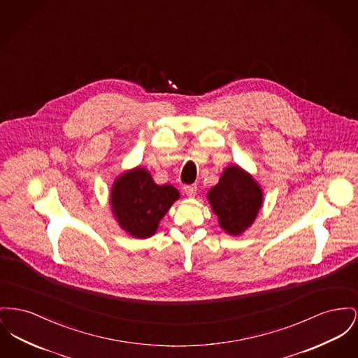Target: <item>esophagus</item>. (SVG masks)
Segmentation results:
<instances>
[{
    "label": "esophagus",
    "instance_id": "1",
    "mask_svg": "<svg viewBox=\"0 0 358 358\" xmlns=\"http://www.w3.org/2000/svg\"><path fill=\"white\" fill-rule=\"evenodd\" d=\"M184 190L189 197H194L197 193V185H187V187H184Z\"/></svg>",
    "mask_w": 358,
    "mask_h": 358
}]
</instances>
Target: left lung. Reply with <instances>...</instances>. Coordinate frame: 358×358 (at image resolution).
<instances>
[{
  "label": "left lung",
  "instance_id": "left-lung-1",
  "mask_svg": "<svg viewBox=\"0 0 358 358\" xmlns=\"http://www.w3.org/2000/svg\"><path fill=\"white\" fill-rule=\"evenodd\" d=\"M207 199L222 230L232 236L252 227L264 204V193L255 178L239 165L223 170L219 182L208 190Z\"/></svg>",
  "mask_w": 358,
  "mask_h": 358
}]
</instances>
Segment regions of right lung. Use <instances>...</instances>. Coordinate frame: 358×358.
Returning a JSON list of instances; mask_svg holds the SVG:
<instances>
[{
	"label": "right lung",
	"instance_id": "1",
	"mask_svg": "<svg viewBox=\"0 0 358 358\" xmlns=\"http://www.w3.org/2000/svg\"><path fill=\"white\" fill-rule=\"evenodd\" d=\"M178 199V189L170 184H155L148 169L138 166L116 177L109 204L122 230L146 239L157 232L159 222Z\"/></svg>",
	"mask_w": 358,
	"mask_h": 358
}]
</instances>
